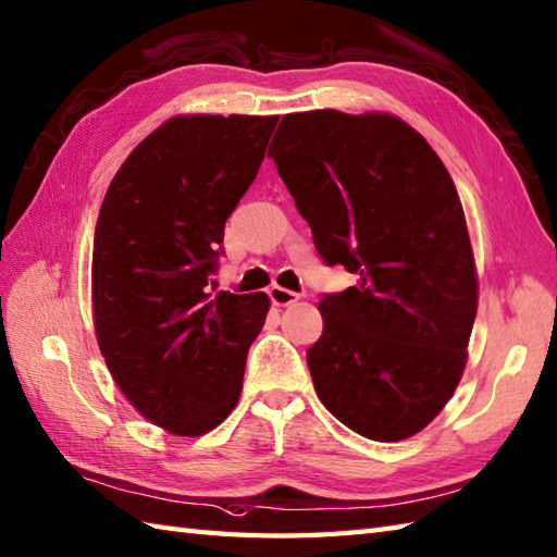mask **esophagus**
Listing matches in <instances>:
<instances>
[{"label": "esophagus", "mask_w": 557, "mask_h": 557, "mask_svg": "<svg viewBox=\"0 0 557 557\" xmlns=\"http://www.w3.org/2000/svg\"><path fill=\"white\" fill-rule=\"evenodd\" d=\"M268 297H270V301L275 304V306H292L294 301H299V294L297 292L285 289V287H277V285L270 287Z\"/></svg>", "instance_id": "obj_1"}]
</instances>
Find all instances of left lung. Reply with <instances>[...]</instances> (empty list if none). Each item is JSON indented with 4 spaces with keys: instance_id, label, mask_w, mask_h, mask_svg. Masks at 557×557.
I'll return each instance as SVG.
<instances>
[{
    "instance_id": "8db88e82",
    "label": "left lung",
    "mask_w": 557,
    "mask_h": 557,
    "mask_svg": "<svg viewBox=\"0 0 557 557\" xmlns=\"http://www.w3.org/2000/svg\"><path fill=\"white\" fill-rule=\"evenodd\" d=\"M268 158L323 263L357 275L318 304L323 335L306 351L315 393L354 433L405 441L453 397L476 318L474 253L453 176L389 114H287Z\"/></svg>"
}]
</instances>
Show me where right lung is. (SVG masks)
Instances as JSON below:
<instances>
[{
	"instance_id": "add662e5",
	"label": "right lung",
	"mask_w": 557,
	"mask_h": 557,
	"mask_svg": "<svg viewBox=\"0 0 557 557\" xmlns=\"http://www.w3.org/2000/svg\"><path fill=\"white\" fill-rule=\"evenodd\" d=\"M277 116H174L140 140L104 194L92 313L126 399L174 435H203L242 393L268 297L212 294L224 222L253 184ZM215 287V285H212Z\"/></svg>"
}]
</instances>
